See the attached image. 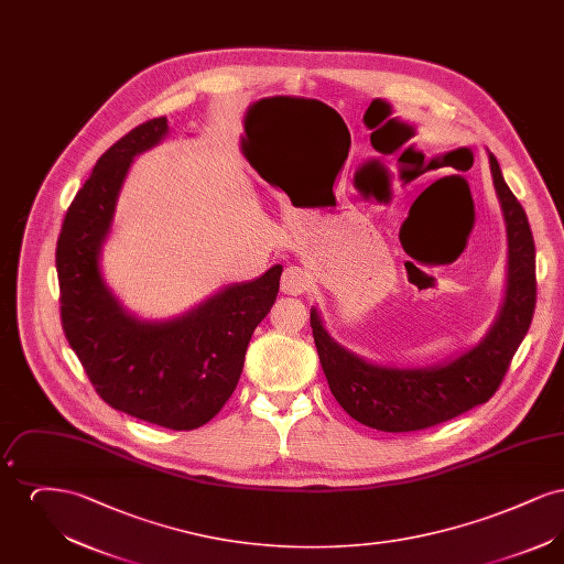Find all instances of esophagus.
Listing matches in <instances>:
<instances>
[{"label":"esophagus","mask_w":564,"mask_h":564,"mask_svg":"<svg viewBox=\"0 0 564 564\" xmlns=\"http://www.w3.org/2000/svg\"><path fill=\"white\" fill-rule=\"evenodd\" d=\"M311 288V274L308 270L300 267H288L281 276V292L283 294L300 295Z\"/></svg>","instance_id":"obj_1"}]
</instances>
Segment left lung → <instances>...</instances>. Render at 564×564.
Instances as JSON below:
<instances>
[{
	"instance_id": "8db88e82",
	"label": "left lung",
	"mask_w": 564,
	"mask_h": 564,
	"mask_svg": "<svg viewBox=\"0 0 564 564\" xmlns=\"http://www.w3.org/2000/svg\"><path fill=\"white\" fill-rule=\"evenodd\" d=\"M488 162L506 221L508 264L501 306L478 343L433 366L375 364L336 343L319 308H311L313 338L329 391L361 425L389 433L427 430L488 402L529 332L536 297L533 232L492 152Z\"/></svg>"
}]
</instances>
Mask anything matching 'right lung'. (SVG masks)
Wrapping results in <instances>:
<instances>
[{
	"label": "right lung",
	"instance_id": "right-lung-1",
	"mask_svg": "<svg viewBox=\"0 0 564 564\" xmlns=\"http://www.w3.org/2000/svg\"><path fill=\"white\" fill-rule=\"evenodd\" d=\"M169 134L166 118L139 124L97 161L56 242L61 322L101 400L166 430L209 423L241 378L247 345L279 294L283 267L230 283L166 319L131 313L101 267L120 189L134 159Z\"/></svg>",
	"mask_w": 564,
	"mask_h": 564
}]
</instances>
